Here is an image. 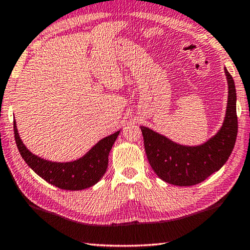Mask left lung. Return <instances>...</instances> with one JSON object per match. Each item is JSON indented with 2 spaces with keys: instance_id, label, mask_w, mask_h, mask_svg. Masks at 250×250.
<instances>
[{
  "instance_id": "8db88e82",
  "label": "left lung",
  "mask_w": 250,
  "mask_h": 250,
  "mask_svg": "<svg viewBox=\"0 0 250 250\" xmlns=\"http://www.w3.org/2000/svg\"><path fill=\"white\" fill-rule=\"evenodd\" d=\"M228 82V103L222 129L204 145L185 146L141 126L146 153L153 171L161 180L179 186L201 183L218 171L235 146L238 121L236 113V88L231 75L225 68Z\"/></svg>"
}]
</instances>
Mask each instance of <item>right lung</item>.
I'll return each instance as SVG.
<instances>
[{"label":"right lung","mask_w":250,"mask_h":250,"mask_svg":"<svg viewBox=\"0 0 250 250\" xmlns=\"http://www.w3.org/2000/svg\"><path fill=\"white\" fill-rule=\"evenodd\" d=\"M120 131L100 140L82 159L74 162H50L33 154L23 145L14 121V137L21 155L32 170L49 184L62 189L79 191L95 185L107 171L108 156Z\"/></svg>","instance_id":"right-lung-1"}]
</instances>
